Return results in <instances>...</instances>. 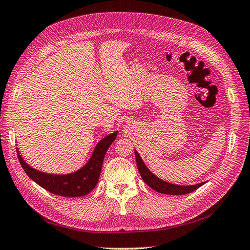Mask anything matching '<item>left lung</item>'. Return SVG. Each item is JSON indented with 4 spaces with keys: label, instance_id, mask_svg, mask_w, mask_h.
Masks as SVG:
<instances>
[{
    "label": "left lung",
    "instance_id": "8db88e82",
    "mask_svg": "<svg viewBox=\"0 0 250 250\" xmlns=\"http://www.w3.org/2000/svg\"><path fill=\"white\" fill-rule=\"evenodd\" d=\"M134 154H135V161H137V165H138V169H139V172L141 174L143 180L145 181V183L151 188H153L154 191H156L158 193L168 194V195L188 194V193H192L195 190H197L198 188H200L202 185L207 183V181H204V183L191 185V186H180V185L167 183V181L158 178L156 175H154V174L148 169L146 164L144 163L139 152L135 149H134Z\"/></svg>",
    "mask_w": 250,
    "mask_h": 250
}]
</instances>
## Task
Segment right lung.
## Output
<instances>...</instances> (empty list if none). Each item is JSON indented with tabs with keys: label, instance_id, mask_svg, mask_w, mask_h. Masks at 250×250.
<instances>
[{
	"label": "right lung",
	"instance_id": "obj_1",
	"mask_svg": "<svg viewBox=\"0 0 250 250\" xmlns=\"http://www.w3.org/2000/svg\"><path fill=\"white\" fill-rule=\"evenodd\" d=\"M119 131L112 132L98 142L86 164L77 171L67 174H52L31 167L17 148L19 161L27 175L33 181L55 195L63 197H80L94 190L100 177L104 156Z\"/></svg>",
	"mask_w": 250,
	"mask_h": 250
}]
</instances>
